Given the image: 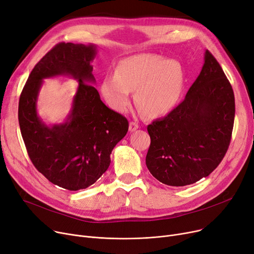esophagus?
<instances>
[{
  "label": "esophagus",
  "mask_w": 254,
  "mask_h": 254,
  "mask_svg": "<svg viewBox=\"0 0 254 254\" xmlns=\"http://www.w3.org/2000/svg\"><path fill=\"white\" fill-rule=\"evenodd\" d=\"M137 129H138V124L137 123H135V122H130L129 123V131L130 132H133Z\"/></svg>",
  "instance_id": "obj_1"
}]
</instances>
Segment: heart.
I'll return each instance as SVG.
<instances>
[{"instance_id":"heart-1","label":"heart","mask_w":254,"mask_h":254,"mask_svg":"<svg viewBox=\"0 0 254 254\" xmlns=\"http://www.w3.org/2000/svg\"><path fill=\"white\" fill-rule=\"evenodd\" d=\"M185 75L177 60L138 54L121 61L116 73L106 75L100 91L113 110L123 113L130 104L131 91L140 110L151 118L167 115L182 95Z\"/></svg>"}]
</instances>
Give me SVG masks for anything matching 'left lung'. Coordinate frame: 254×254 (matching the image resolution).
Masks as SVG:
<instances>
[{
	"label": "left lung",
	"instance_id": "1",
	"mask_svg": "<svg viewBox=\"0 0 254 254\" xmlns=\"http://www.w3.org/2000/svg\"><path fill=\"white\" fill-rule=\"evenodd\" d=\"M235 95L224 72L206 51L204 63L185 99L148 126L150 173L168 186H186L208 177L228 149Z\"/></svg>",
	"mask_w": 254,
	"mask_h": 254
}]
</instances>
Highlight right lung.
<instances>
[{
  "label": "right lung",
  "mask_w": 254,
  "mask_h": 254,
  "mask_svg": "<svg viewBox=\"0 0 254 254\" xmlns=\"http://www.w3.org/2000/svg\"><path fill=\"white\" fill-rule=\"evenodd\" d=\"M96 54L94 44H57L36 64L19 98L18 122L31 161L50 182L71 191L91 186L106 172L129 127L92 86ZM61 75L77 80L78 90L65 122L48 127L37 113L39 91L43 79Z\"/></svg>",
  "instance_id": "right-lung-1"
}]
</instances>
